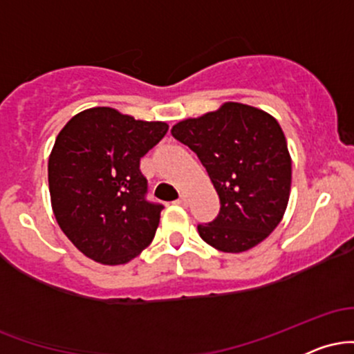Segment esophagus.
<instances>
[{
    "label": "esophagus",
    "mask_w": 354,
    "mask_h": 354,
    "mask_svg": "<svg viewBox=\"0 0 354 354\" xmlns=\"http://www.w3.org/2000/svg\"><path fill=\"white\" fill-rule=\"evenodd\" d=\"M174 203H176V205H180V206H186V205H188V196H186V194H181L180 200H176Z\"/></svg>",
    "instance_id": "34e87169"
}]
</instances>
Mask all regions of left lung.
<instances>
[{
  "mask_svg": "<svg viewBox=\"0 0 354 354\" xmlns=\"http://www.w3.org/2000/svg\"><path fill=\"white\" fill-rule=\"evenodd\" d=\"M171 135L198 154L221 203L216 219L198 226L203 241L223 253L265 241L283 219L291 191V156L276 118L228 101L180 121Z\"/></svg>",
  "mask_w": 354,
  "mask_h": 354,
  "instance_id": "1",
  "label": "left lung"
}]
</instances>
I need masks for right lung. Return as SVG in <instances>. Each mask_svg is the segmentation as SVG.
Segmentation results:
<instances>
[{"instance_id": "1", "label": "right lung", "mask_w": 354, "mask_h": 354, "mask_svg": "<svg viewBox=\"0 0 354 354\" xmlns=\"http://www.w3.org/2000/svg\"><path fill=\"white\" fill-rule=\"evenodd\" d=\"M168 131L115 108L78 113L56 136L50 160L51 208L61 231L101 265H124L153 241L163 206L146 201L140 160Z\"/></svg>"}]
</instances>
